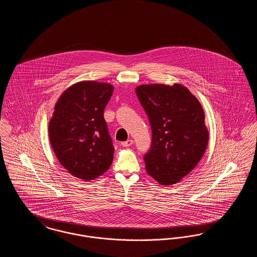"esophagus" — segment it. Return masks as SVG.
Here are the masks:
<instances>
[{
  "label": "esophagus",
  "mask_w": 257,
  "mask_h": 257,
  "mask_svg": "<svg viewBox=\"0 0 257 257\" xmlns=\"http://www.w3.org/2000/svg\"><path fill=\"white\" fill-rule=\"evenodd\" d=\"M133 143H134V142H133V141H132V140H127V141H126V142H123V143H122V144H121V145H122V147H131V146H132V145H133Z\"/></svg>",
  "instance_id": "1"
}]
</instances>
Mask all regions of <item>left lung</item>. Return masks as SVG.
Masks as SVG:
<instances>
[{
    "label": "left lung",
    "mask_w": 257,
    "mask_h": 257,
    "mask_svg": "<svg viewBox=\"0 0 257 257\" xmlns=\"http://www.w3.org/2000/svg\"><path fill=\"white\" fill-rule=\"evenodd\" d=\"M151 126L152 142L145 154L147 173L172 185L195 169L207 147L204 111L188 88L179 84L136 87Z\"/></svg>",
    "instance_id": "obj_1"
}]
</instances>
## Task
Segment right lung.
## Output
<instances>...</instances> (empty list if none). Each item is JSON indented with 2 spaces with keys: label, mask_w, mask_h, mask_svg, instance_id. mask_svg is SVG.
Here are the masks:
<instances>
[{
  "label": "right lung",
  "mask_w": 257,
  "mask_h": 257,
  "mask_svg": "<svg viewBox=\"0 0 257 257\" xmlns=\"http://www.w3.org/2000/svg\"><path fill=\"white\" fill-rule=\"evenodd\" d=\"M113 86L84 81L68 87L59 98L49 122L52 148L70 174L89 181L109 170L113 146L104 110Z\"/></svg>",
  "instance_id": "obj_1"
}]
</instances>
